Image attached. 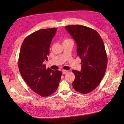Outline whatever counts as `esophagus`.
<instances>
[{
  "label": "esophagus",
  "mask_w": 124,
  "mask_h": 124,
  "mask_svg": "<svg viewBox=\"0 0 124 124\" xmlns=\"http://www.w3.org/2000/svg\"><path fill=\"white\" fill-rule=\"evenodd\" d=\"M68 72V70H62V73H63V74H66V73Z\"/></svg>",
  "instance_id": "esophagus-1"
}]
</instances>
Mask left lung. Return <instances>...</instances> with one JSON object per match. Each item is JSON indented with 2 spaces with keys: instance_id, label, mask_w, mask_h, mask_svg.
<instances>
[{
  "instance_id": "1",
  "label": "left lung",
  "mask_w": 124,
  "mask_h": 124,
  "mask_svg": "<svg viewBox=\"0 0 124 124\" xmlns=\"http://www.w3.org/2000/svg\"><path fill=\"white\" fill-rule=\"evenodd\" d=\"M77 45V55L81 60V71L72 70L75 79L72 83L77 91L86 94L95 90L103 78L107 66L104 44L98 33L81 25L65 27Z\"/></svg>"
}]
</instances>
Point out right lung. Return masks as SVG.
Instances as JSON below:
<instances>
[{
	"instance_id": "right-lung-1",
	"label": "right lung",
	"mask_w": 124,
	"mask_h": 124,
	"mask_svg": "<svg viewBox=\"0 0 124 124\" xmlns=\"http://www.w3.org/2000/svg\"><path fill=\"white\" fill-rule=\"evenodd\" d=\"M57 28L41 29L27 36L22 44L18 65L21 75L33 91L42 97L54 93L59 85L62 72L46 68L52 39Z\"/></svg>"
}]
</instances>
